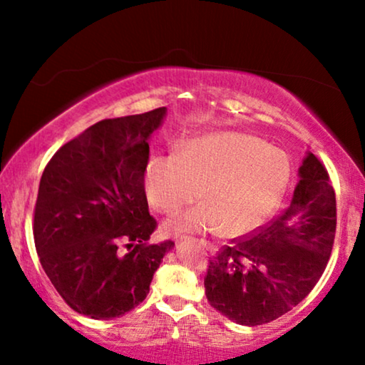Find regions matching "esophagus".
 <instances>
[{"label":"esophagus","mask_w":365,"mask_h":365,"mask_svg":"<svg viewBox=\"0 0 365 365\" xmlns=\"http://www.w3.org/2000/svg\"><path fill=\"white\" fill-rule=\"evenodd\" d=\"M201 246H202L204 249H206V251H209V252H211V254H214V252H216V251H217V247H216V246H214V244H211V242H209V241H201Z\"/></svg>","instance_id":"obj_1"}]
</instances>
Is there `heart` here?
<instances>
[{"mask_svg": "<svg viewBox=\"0 0 365 365\" xmlns=\"http://www.w3.org/2000/svg\"><path fill=\"white\" fill-rule=\"evenodd\" d=\"M291 166L282 151L241 131L191 139L176 156H156L144 171L149 202L176 214L199 196L202 204L166 222L168 232L214 231L236 237L261 226L286 192Z\"/></svg>", "mask_w": 365, "mask_h": 365, "instance_id": "b5f03b06", "label": "heart"}]
</instances>
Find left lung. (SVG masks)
Instances as JSON below:
<instances>
[{
	"instance_id": "obj_1",
	"label": "left lung",
	"mask_w": 365,
	"mask_h": 365,
	"mask_svg": "<svg viewBox=\"0 0 365 365\" xmlns=\"http://www.w3.org/2000/svg\"><path fill=\"white\" fill-rule=\"evenodd\" d=\"M299 176L292 201L279 216L209 257L206 297L232 322L276 321L312 291L327 266L336 237V192L312 153Z\"/></svg>"
}]
</instances>
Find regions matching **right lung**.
<instances>
[{
	"instance_id": "1",
	"label": "right lung",
	"mask_w": 365,
	"mask_h": 365,
	"mask_svg": "<svg viewBox=\"0 0 365 365\" xmlns=\"http://www.w3.org/2000/svg\"><path fill=\"white\" fill-rule=\"evenodd\" d=\"M166 108L103 119L63 144L44 168L34 206L39 262L73 311L114 319L141 304L173 241L148 244V139Z\"/></svg>"
}]
</instances>
